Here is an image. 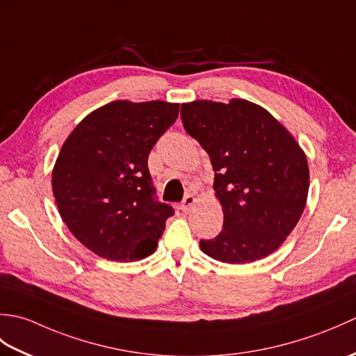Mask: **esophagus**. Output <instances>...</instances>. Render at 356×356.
<instances>
[{
  "instance_id": "34e87169",
  "label": "esophagus",
  "mask_w": 356,
  "mask_h": 356,
  "mask_svg": "<svg viewBox=\"0 0 356 356\" xmlns=\"http://www.w3.org/2000/svg\"><path fill=\"white\" fill-rule=\"evenodd\" d=\"M195 203V199H194V195L193 194H186L185 197H184V202H182V205H180V209L184 211V213H188V211H190L191 208H193V205Z\"/></svg>"
}]
</instances>
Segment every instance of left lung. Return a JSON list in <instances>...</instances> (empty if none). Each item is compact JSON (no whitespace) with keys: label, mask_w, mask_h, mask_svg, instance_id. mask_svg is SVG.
I'll return each instance as SVG.
<instances>
[{"label":"left lung","mask_w":356,"mask_h":356,"mask_svg":"<svg viewBox=\"0 0 356 356\" xmlns=\"http://www.w3.org/2000/svg\"><path fill=\"white\" fill-rule=\"evenodd\" d=\"M186 133L207 151L223 208L222 232L200 240L223 263L260 260L282 246L306 207L309 166L292 134L257 104H182Z\"/></svg>","instance_id":"obj_1"}]
</instances>
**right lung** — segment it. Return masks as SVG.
I'll list each match as a JSON object with an SVG mask.
<instances>
[{
    "instance_id": "add662e5",
    "label": "right lung",
    "mask_w": 356,
    "mask_h": 356,
    "mask_svg": "<svg viewBox=\"0 0 356 356\" xmlns=\"http://www.w3.org/2000/svg\"><path fill=\"white\" fill-rule=\"evenodd\" d=\"M179 104L115 101L90 113L67 138L51 174L63 220L102 259L153 254L174 214L159 202L148 154L176 122Z\"/></svg>"
}]
</instances>
